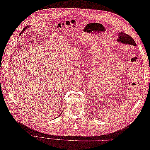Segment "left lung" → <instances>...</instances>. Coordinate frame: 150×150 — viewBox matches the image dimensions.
Here are the masks:
<instances>
[{
  "label": "left lung",
  "instance_id": "obj_1",
  "mask_svg": "<svg viewBox=\"0 0 150 150\" xmlns=\"http://www.w3.org/2000/svg\"><path fill=\"white\" fill-rule=\"evenodd\" d=\"M117 41L123 44H131L132 45V46H137L136 43H135L134 40H133V38H132L131 36H130L129 35L123 33H119V35H118Z\"/></svg>",
  "mask_w": 150,
  "mask_h": 150
}]
</instances>
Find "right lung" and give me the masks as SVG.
<instances>
[{"label": "right lung", "instance_id": "obj_1", "mask_svg": "<svg viewBox=\"0 0 150 150\" xmlns=\"http://www.w3.org/2000/svg\"><path fill=\"white\" fill-rule=\"evenodd\" d=\"M25 29H27V27H25V28H24V29L22 30V31H21V33H23V31H24V30H25Z\"/></svg>", "mask_w": 150, "mask_h": 150}]
</instances>
